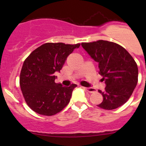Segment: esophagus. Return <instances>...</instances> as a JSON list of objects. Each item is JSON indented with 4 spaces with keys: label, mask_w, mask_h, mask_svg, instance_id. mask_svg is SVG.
Segmentation results:
<instances>
[{
    "label": "esophagus",
    "mask_w": 146,
    "mask_h": 146,
    "mask_svg": "<svg viewBox=\"0 0 146 146\" xmlns=\"http://www.w3.org/2000/svg\"><path fill=\"white\" fill-rule=\"evenodd\" d=\"M85 90H86L87 91H88V92H90V93H92V92H96V90H95L94 88H84Z\"/></svg>",
    "instance_id": "34e87169"
}]
</instances>
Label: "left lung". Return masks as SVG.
Wrapping results in <instances>:
<instances>
[{
    "label": "left lung",
    "instance_id": "8db88e82",
    "mask_svg": "<svg viewBox=\"0 0 146 146\" xmlns=\"http://www.w3.org/2000/svg\"><path fill=\"white\" fill-rule=\"evenodd\" d=\"M82 48L99 63L100 75L106 87L98 90L103 101L98 107L107 110L117 109L128 101L138 82L136 61L123 47L114 42L98 40L82 42Z\"/></svg>",
    "mask_w": 146,
    "mask_h": 146
}]
</instances>
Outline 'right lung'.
Segmentation results:
<instances>
[{"mask_svg":"<svg viewBox=\"0 0 146 146\" xmlns=\"http://www.w3.org/2000/svg\"><path fill=\"white\" fill-rule=\"evenodd\" d=\"M80 44L46 43L34 50L23 63L20 85L26 103L37 114L52 116L70 102L77 85L64 87L55 82L54 73L62 68L66 58Z\"/></svg>","mask_w":146,"mask_h":146,"instance_id":"1","label":"right lung"}]
</instances>
